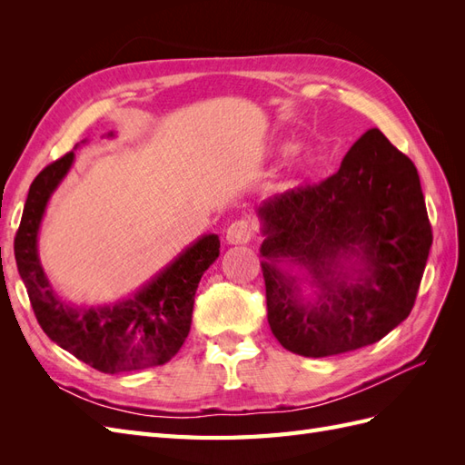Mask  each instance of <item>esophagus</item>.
<instances>
[{"mask_svg":"<svg viewBox=\"0 0 465 465\" xmlns=\"http://www.w3.org/2000/svg\"><path fill=\"white\" fill-rule=\"evenodd\" d=\"M256 234V224L250 219H238L227 229L229 244H246Z\"/></svg>","mask_w":465,"mask_h":465,"instance_id":"34e87169","label":"esophagus"}]
</instances>
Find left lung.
Here are the masks:
<instances>
[{
  "label": "left lung",
  "instance_id": "obj_1",
  "mask_svg": "<svg viewBox=\"0 0 465 465\" xmlns=\"http://www.w3.org/2000/svg\"><path fill=\"white\" fill-rule=\"evenodd\" d=\"M267 322L277 341L302 357H330L372 345L410 316L432 244L423 190L411 159L372 128L335 174L301 184L260 209ZM355 255L371 273L336 270ZM304 264L324 292L301 305L272 265Z\"/></svg>",
  "mask_w": 465,
  "mask_h": 465
}]
</instances>
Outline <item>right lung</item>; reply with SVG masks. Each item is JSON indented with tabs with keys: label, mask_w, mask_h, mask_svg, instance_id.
Returning a JSON list of instances; mask_svg holds the SVG:
<instances>
[{
	"label": "right lung",
	"mask_w": 465,
	"mask_h": 465,
	"mask_svg": "<svg viewBox=\"0 0 465 465\" xmlns=\"http://www.w3.org/2000/svg\"><path fill=\"white\" fill-rule=\"evenodd\" d=\"M74 163V151L46 164L33 180L15 234V260L40 328L54 343L89 367L122 374L159 367L186 341L193 297L207 267L219 256V236L207 234L139 291L104 308H74L52 292L36 256V234L50 193Z\"/></svg>",
	"instance_id": "right-lung-1"
}]
</instances>
